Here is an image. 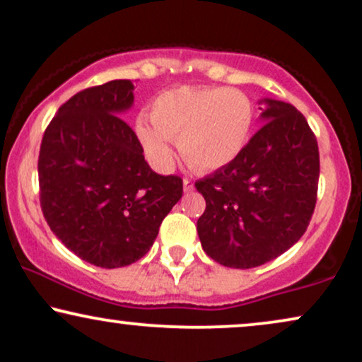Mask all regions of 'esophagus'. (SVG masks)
<instances>
[{"instance_id":"34e87169","label":"esophagus","mask_w":362,"mask_h":362,"mask_svg":"<svg viewBox=\"0 0 362 362\" xmlns=\"http://www.w3.org/2000/svg\"><path fill=\"white\" fill-rule=\"evenodd\" d=\"M182 188H185V193H191V191L194 189V182L188 180V177H185V180H182Z\"/></svg>"}]
</instances>
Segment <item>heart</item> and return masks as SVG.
<instances>
[{"label":"heart","instance_id":"b5f03b06","mask_svg":"<svg viewBox=\"0 0 362 362\" xmlns=\"http://www.w3.org/2000/svg\"><path fill=\"white\" fill-rule=\"evenodd\" d=\"M146 122L136 126L147 158L169 168L177 142L182 159L196 171L230 166L247 147L255 107L243 92L226 87L185 86L160 92L151 102Z\"/></svg>","mask_w":362,"mask_h":362}]
</instances>
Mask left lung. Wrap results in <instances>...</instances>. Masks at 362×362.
Masks as SVG:
<instances>
[{
  "label": "left lung",
  "instance_id": "1",
  "mask_svg": "<svg viewBox=\"0 0 362 362\" xmlns=\"http://www.w3.org/2000/svg\"><path fill=\"white\" fill-rule=\"evenodd\" d=\"M263 126L238 159L194 186L206 209L198 235L208 257L231 269L274 260L305 233L317 202L319 147L293 105L265 99Z\"/></svg>",
  "mask_w": 362,
  "mask_h": 362
}]
</instances>
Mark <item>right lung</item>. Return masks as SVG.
Listing matches in <instances>:
<instances>
[{"mask_svg":"<svg viewBox=\"0 0 362 362\" xmlns=\"http://www.w3.org/2000/svg\"><path fill=\"white\" fill-rule=\"evenodd\" d=\"M132 90L131 80H112L75 93L40 146L45 220L66 248L102 269L144 257L182 196L181 177L154 173L120 117L132 105Z\"/></svg>","mask_w":362,"mask_h":362,"instance_id":"1","label":"right lung"}]
</instances>
